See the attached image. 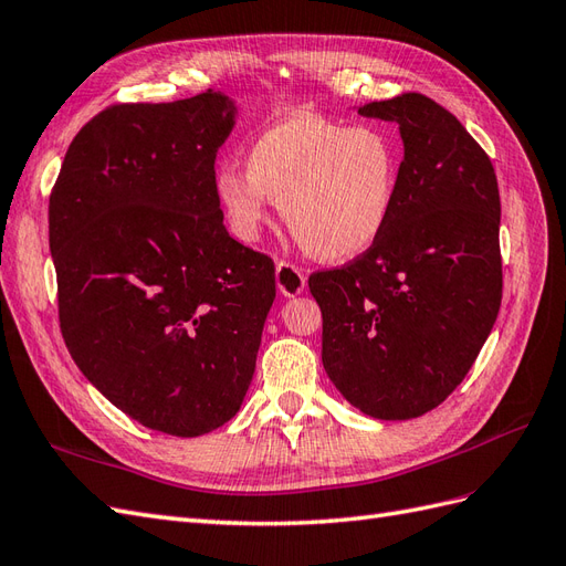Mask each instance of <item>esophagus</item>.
Segmentation results:
<instances>
[{"mask_svg": "<svg viewBox=\"0 0 566 566\" xmlns=\"http://www.w3.org/2000/svg\"><path fill=\"white\" fill-rule=\"evenodd\" d=\"M274 277H277V289L282 296H298L303 289H306V274H303L296 265L292 263H284L280 260L277 270H274Z\"/></svg>", "mask_w": 566, "mask_h": 566, "instance_id": "1", "label": "esophagus"}]
</instances>
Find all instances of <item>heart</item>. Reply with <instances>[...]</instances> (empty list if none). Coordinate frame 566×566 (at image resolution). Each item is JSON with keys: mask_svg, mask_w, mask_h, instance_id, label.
I'll list each match as a JSON object with an SVG mask.
<instances>
[{"mask_svg": "<svg viewBox=\"0 0 566 566\" xmlns=\"http://www.w3.org/2000/svg\"><path fill=\"white\" fill-rule=\"evenodd\" d=\"M399 174V145L382 128L296 114L251 140L245 169H217L214 193L239 239L255 241L277 200L303 249L344 263L380 239Z\"/></svg>", "mask_w": 566, "mask_h": 566, "instance_id": "obj_1", "label": "heart"}]
</instances>
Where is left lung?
<instances>
[{
	"mask_svg": "<svg viewBox=\"0 0 566 566\" xmlns=\"http://www.w3.org/2000/svg\"><path fill=\"white\" fill-rule=\"evenodd\" d=\"M358 114L399 126L395 208L364 255L308 286L332 385L366 416L409 421L454 392L497 321V177L454 114L421 93Z\"/></svg>",
	"mask_w": 566,
	"mask_h": 566,
	"instance_id": "8db88e82",
	"label": "left lung"
}]
</instances>
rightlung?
<instances>
[{
	"instance_id": "1",
	"label": "right lung",
	"mask_w": 566,
	"mask_h": 566,
	"mask_svg": "<svg viewBox=\"0 0 566 566\" xmlns=\"http://www.w3.org/2000/svg\"><path fill=\"white\" fill-rule=\"evenodd\" d=\"M222 93L114 105L71 140L50 196L66 349L140 426L198 438L241 409L274 301V263L229 237L214 157Z\"/></svg>"
}]
</instances>
